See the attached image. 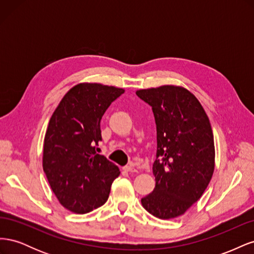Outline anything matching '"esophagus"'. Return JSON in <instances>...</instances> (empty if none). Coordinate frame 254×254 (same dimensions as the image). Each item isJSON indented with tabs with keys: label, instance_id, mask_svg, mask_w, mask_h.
I'll return each mask as SVG.
<instances>
[{
	"label": "esophagus",
	"instance_id": "1",
	"mask_svg": "<svg viewBox=\"0 0 254 254\" xmlns=\"http://www.w3.org/2000/svg\"><path fill=\"white\" fill-rule=\"evenodd\" d=\"M124 171H126V172H130V173H135V172H136V170H135V168L133 167V165H132V164H129V165L124 166Z\"/></svg>",
	"mask_w": 254,
	"mask_h": 254
}]
</instances>
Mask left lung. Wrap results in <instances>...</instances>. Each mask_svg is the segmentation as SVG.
I'll return each instance as SVG.
<instances>
[{"instance_id": "8db88e82", "label": "left lung", "mask_w": 254, "mask_h": 254, "mask_svg": "<svg viewBox=\"0 0 254 254\" xmlns=\"http://www.w3.org/2000/svg\"><path fill=\"white\" fill-rule=\"evenodd\" d=\"M135 93L151 106L157 126L156 187L141 202L160 219L176 218L202 196L212 179L215 146L210 120L183 87L165 84Z\"/></svg>"}]
</instances>
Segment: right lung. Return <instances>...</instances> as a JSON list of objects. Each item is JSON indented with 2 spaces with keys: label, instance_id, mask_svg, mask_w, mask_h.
Returning a JSON list of instances; mask_svg holds the SVG:
<instances>
[{
  "label": "right lung",
  "instance_id": "add662e5",
  "mask_svg": "<svg viewBox=\"0 0 254 254\" xmlns=\"http://www.w3.org/2000/svg\"><path fill=\"white\" fill-rule=\"evenodd\" d=\"M125 90L81 82L68 90L54 111L44 136L42 166L60 204L76 214L103 205L119 167L98 155L101 120Z\"/></svg>",
  "mask_w": 254,
  "mask_h": 254
}]
</instances>
